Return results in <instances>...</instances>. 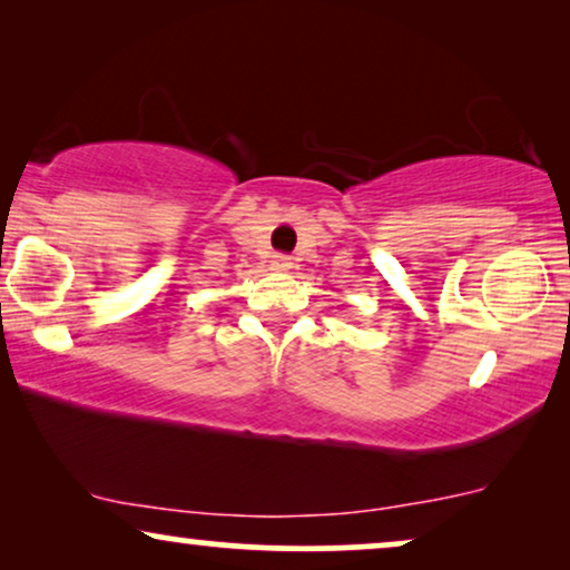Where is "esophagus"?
<instances>
[{"instance_id": "1", "label": "esophagus", "mask_w": 570, "mask_h": 570, "mask_svg": "<svg viewBox=\"0 0 570 570\" xmlns=\"http://www.w3.org/2000/svg\"><path fill=\"white\" fill-rule=\"evenodd\" d=\"M271 265H273V268H276V271H289V268H292V257L276 253V255L271 257Z\"/></svg>"}]
</instances>
